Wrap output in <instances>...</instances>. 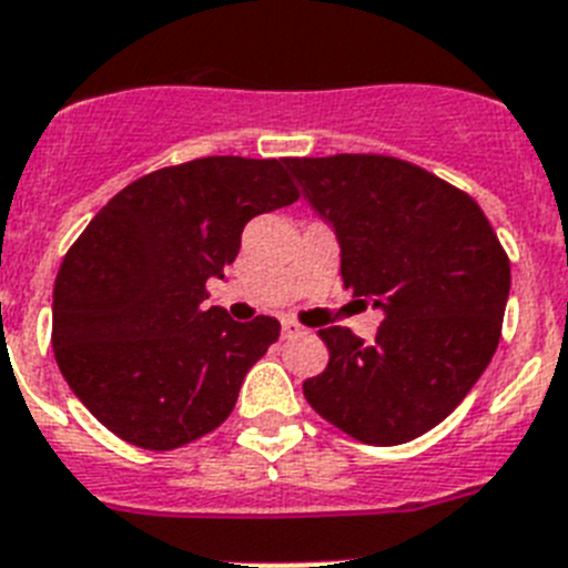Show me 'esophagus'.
<instances>
[{"instance_id":"34e87169","label":"esophagus","mask_w":568,"mask_h":568,"mask_svg":"<svg viewBox=\"0 0 568 568\" xmlns=\"http://www.w3.org/2000/svg\"><path fill=\"white\" fill-rule=\"evenodd\" d=\"M303 334V328H300L294 320H283V339H291V337H300Z\"/></svg>"}]
</instances>
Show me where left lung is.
Returning a JSON list of instances; mask_svg holds the SVG:
<instances>
[{"mask_svg": "<svg viewBox=\"0 0 568 568\" xmlns=\"http://www.w3.org/2000/svg\"><path fill=\"white\" fill-rule=\"evenodd\" d=\"M303 200L339 243L354 297L383 312L372 343L328 325V366L303 383L320 417L368 446L426 434L491 363L509 300V256L460 189L377 154L288 160Z\"/></svg>", "mask_w": 568, "mask_h": 568, "instance_id": "1", "label": "left lung"}]
</instances>
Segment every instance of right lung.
<instances>
[{"label": "right lung", "mask_w": 568, "mask_h": 568, "mask_svg": "<svg viewBox=\"0 0 568 568\" xmlns=\"http://www.w3.org/2000/svg\"><path fill=\"white\" fill-rule=\"evenodd\" d=\"M288 160L202 156L131 182L93 216L53 285V354L125 443L171 452L214 432L280 323L205 305L245 223L297 200Z\"/></svg>", "instance_id": "1"}]
</instances>
